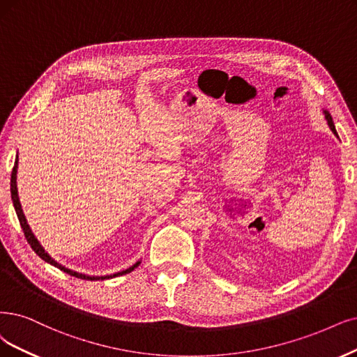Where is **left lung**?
<instances>
[{"label": "left lung", "instance_id": "1", "mask_svg": "<svg viewBox=\"0 0 357 357\" xmlns=\"http://www.w3.org/2000/svg\"><path fill=\"white\" fill-rule=\"evenodd\" d=\"M322 113H324V116H325V119H326V123H328L329 129H331V130H333V134L338 138L337 129H335V125H334V122H333V117H331V114H329V112H328L326 109H322Z\"/></svg>", "mask_w": 357, "mask_h": 357}]
</instances>
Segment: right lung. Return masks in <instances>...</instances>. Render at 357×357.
I'll return each instance as SVG.
<instances>
[{
  "label": "right lung",
  "mask_w": 357,
  "mask_h": 357,
  "mask_svg": "<svg viewBox=\"0 0 357 357\" xmlns=\"http://www.w3.org/2000/svg\"><path fill=\"white\" fill-rule=\"evenodd\" d=\"M17 167H19V157L16 155V162H15V167H13V172H11V181H10L11 200H13V206H15L16 215H17V218H19L20 227H22V229H23V232H24L26 240H28V243L31 244L32 250H33V252H35L39 257H41L43 260H45L47 263H50V265L56 266V268H59L60 271L66 272V273H69V275H72V276H76V278H81V280H88V281H100V280L102 281V280L114 278V276H121V275L129 273V272H132V271H134L135 268H138V266H139L141 260L135 261L134 265L129 266L128 269L121 271V272L110 273V275H100V276H98V275H86V273L76 272V271H72V269H69V268H66V266L60 265L59 261H56L54 259H52V257L45 252V248L41 245V243L38 241V238H36V236L33 235V232H32V229H31V227H29L28 220H26V216H24V213H23V208H22V204H20V200H19V191H17Z\"/></svg>",
  "instance_id": "obj_1"
}]
</instances>
